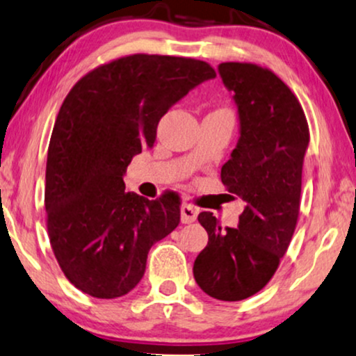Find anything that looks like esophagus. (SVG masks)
<instances>
[{
    "mask_svg": "<svg viewBox=\"0 0 356 356\" xmlns=\"http://www.w3.org/2000/svg\"><path fill=\"white\" fill-rule=\"evenodd\" d=\"M197 215H199V209H197V207H193L192 204H182V207H181L182 223L195 222Z\"/></svg>",
    "mask_w": 356,
    "mask_h": 356,
    "instance_id": "34e87169",
    "label": "esophagus"
}]
</instances>
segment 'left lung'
Here are the masks:
<instances>
[{
    "instance_id": "1",
    "label": "left lung",
    "mask_w": 356,
    "mask_h": 356,
    "mask_svg": "<svg viewBox=\"0 0 356 356\" xmlns=\"http://www.w3.org/2000/svg\"><path fill=\"white\" fill-rule=\"evenodd\" d=\"M218 74L240 120V138L220 177L246 205L238 228L199 213L209 243L195 258L193 277L210 298L233 302L268 284L294 235L309 126L298 98L271 70L223 62Z\"/></svg>"
}]
</instances>
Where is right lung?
<instances>
[{
    "mask_svg": "<svg viewBox=\"0 0 356 356\" xmlns=\"http://www.w3.org/2000/svg\"><path fill=\"white\" fill-rule=\"evenodd\" d=\"M217 74L204 60L121 57L79 80L58 111L46 168L47 232L65 277L85 294H128L147 253L181 222L172 193L147 200L124 191L133 156L151 149L168 110Z\"/></svg>",
    "mask_w": 356,
    "mask_h": 356,
    "instance_id": "1",
    "label": "right lung"
}]
</instances>
